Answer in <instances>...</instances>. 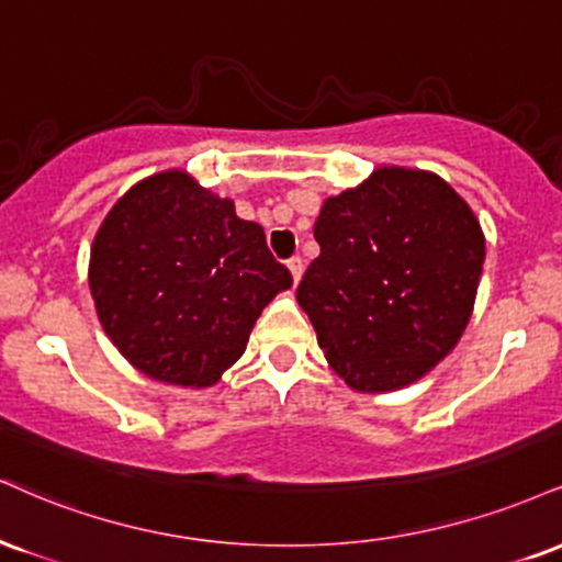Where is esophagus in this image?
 <instances>
[{
	"label": "esophagus",
	"mask_w": 562,
	"mask_h": 562,
	"mask_svg": "<svg viewBox=\"0 0 562 562\" xmlns=\"http://www.w3.org/2000/svg\"><path fill=\"white\" fill-rule=\"evenodd\" d=\"M288 269H290V274H293V285H299V280H301V274H303L301 256H293V259L288 261Z\"/></svg>",
	"instance_id": "1"
}]
</instances>
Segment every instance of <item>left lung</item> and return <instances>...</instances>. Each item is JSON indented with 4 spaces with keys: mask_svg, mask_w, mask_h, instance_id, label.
<instances>
[{
    "mask_svg": "<svg viewBox=\"0 0 562 562\" xmlns=\"http://www.w3.org/2000/svg\"><path fill=\"white\" fill-rule=\"evenodd\" d=\"M314 238L322 254L295 299L350 387H405L456 348L474 311L484 235L448 182L382 167L324 201Z\"/></svg>",
    "mask_w": 562,
    "mask_h": 562,
    "instance_id": "1",
    "label": "left lung"
}]
</instances>
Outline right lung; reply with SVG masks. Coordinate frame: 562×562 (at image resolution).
I'll list each match as a JSON object with an SVG mask.
<instances>
[{
	"label": "right lung",
	"instance_id": "1",
	"mask_svg": "<svg viewBox=\"0 0 562 562\" xmlns=\"http://www.w3.org/2000/svg\"><path fill=\"white\" fill-rule=\"evenodd\" d=\"M104 333L159 382L206 387L246 350L288 267L263 229L182 170L133 186L99 227L88 269Z\"/></svg>",
	"mask_w": 562,
	"mask_h": 562
}]
</instances>
